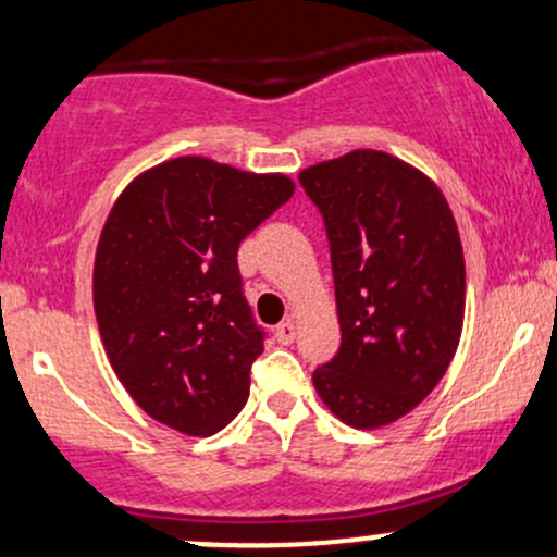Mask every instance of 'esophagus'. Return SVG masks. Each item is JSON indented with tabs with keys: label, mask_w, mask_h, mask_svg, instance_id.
<instances>
[{
	"label": "esophagus",
	"mask_w": 557,
	"mask_h": 557,
	"mask_svg": "<svg viewBox=\"0 0 557 557\" xmlns=\"http://www.w3.org/2000/svg\"><path fill=\"white\" fill-rule=\"evenodd\" d=\"M274 338H277L283 346H290L293 341H296V322L293 320L280 322V325L274 327Z\"/></svg>",
	"instance_id": "34e87169"
}]
</instances>
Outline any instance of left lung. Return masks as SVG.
<instances>
[{"label":"left lung","mask_w":557,"mask_h":557,"mask_svg":"<svg viewBox=\"0 0 557 557\" xmlns=\"http://www.w3.org/2000/svg\"><path fill=\"white\" fill-rule=\"evenodd\" d=\"M325 219L341 348L317 394L354 428L399 420L447 372L466 314V259L447 198L423 171L354 150L298 174Z\"/></svg>","instance_id":"1"}]
</instances>
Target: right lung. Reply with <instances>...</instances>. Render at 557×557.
<instances>
[{"mask_svg":"<svg viewBox=\"0 0 557 557\" xmlns=\"http://www.w3.org/2000/svg\"><path fill=\"white\" fill-rule=\"evenodd\" d=\"M293 195L285 174L185 156L139 174L108 213L95 314L115 375L158 423L211 436L246 407L264 351L237 248Z\"/></svg>","mask_w":557,"mask_h":557,"instance_id":"obj_1","label":"right lung"}]
</instances>
